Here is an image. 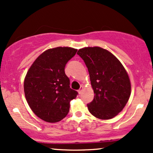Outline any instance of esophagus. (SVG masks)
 <instances>
[{
  "label": "esophagus",
  "mask_w": 153,
  "mask_h": 153,
  "mask_svg": "<svg viewBox=\"0 0 153 153\" xmlns=\"http://www.w3.org/2000/svg\"><path fill=\"white\" fill-rule=\"evenodd\" d=\"M82 90H83V86H82V85H81V86H80V89H79V90L78 91V94H81Z\"/></svg>",
  "instance_id": "esophagus-1"
}]
</instances>
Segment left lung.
I'll return each instance as SVG.
<instances>
[{
	"label": "left lung",
	"mask_w": 153,
	"mask_h": 153,
	"mask_svg": "<svg viewBox=\"0 0 153 153\" xmlns=\"http://www.w3.org/2000/svg\"><path fill=\"white\" fill-rule=\"evenodd\" d=\"M88 70L94 93L87 104L90 113L100 119H111L118 115L131 95V82L127 71L111 52L99 47L78 50Z\"/></svg>",
	"instance_id": "1"
}]
</instances>
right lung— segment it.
<instances>
[{
  "instance_id": "right-lung-1",
  "label": "right lung",
  "mask_w": 153,
  "mask_h": 153,
  "mask_svg": "<svg viewBox=\"0 0 153 153\" xmlns=\"http://www.w3.org/2000/svg\"><path fill=\"white\" fill-rule=\"evenodd\" d=\"M77 49L58 47L45 50L28 70L24 90L32 111L45 122H58L69 112L71 101L78 92L70 88L65 73L67 62L75 56Z\"/></svg>"
}]
</instances>
